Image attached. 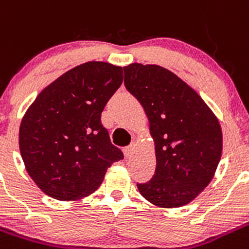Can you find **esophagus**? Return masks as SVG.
<instances>
[{"label": "esophagus", "instance_id": "1", "mask_svg": "<svg viewBox=\"0 0 249 249\" xmlns=\"http://www.w3.org/2000/svg\"><path fill=\"white\" fill-rule=\"evenodd\" d=\"M134 148H135V145H130L127 147L124 148V155L125 157H131L132 152H134Z\"/></svg>", "mask_w": 249, "mask_h": 249}]
</instances>
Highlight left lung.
Here are the masks:
<instances>
[{"instance_id":"8db88e82","label":"left lung","mask_w":249,"mask_h":249,"mask_svg":"<svg viewBox=\"0 0 249 249\" xmlns=\"http://www.w3.org/2000/svg\"><path fill=\"white\" fill-rule=\"evenodd\" d=\"M124 85L143 107L156 171L138 189L160 208H179L208 187L222 152L220 123L198 93L159 65L124 67Z\"/></svg>"}]
</instances>
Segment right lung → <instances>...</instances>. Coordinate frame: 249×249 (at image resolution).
<instances>
[{"label": "right lung", "mask_w": 249, "mask_h": 249, "mask_svg": "<svg viewBox=\"0 0 249 249\" xmlns=\"http://www.w3.org/2000/svg\"><path fill=\"white\" fill-rule=\"evenodd\" d=\"M123 82V67L88 61L44 88L19 127L25 169L51 198L69 201L92 194L108 167L124 159L110 142L101 114Z\"/></svg>", "instance_id": "1"}]
</instances>
